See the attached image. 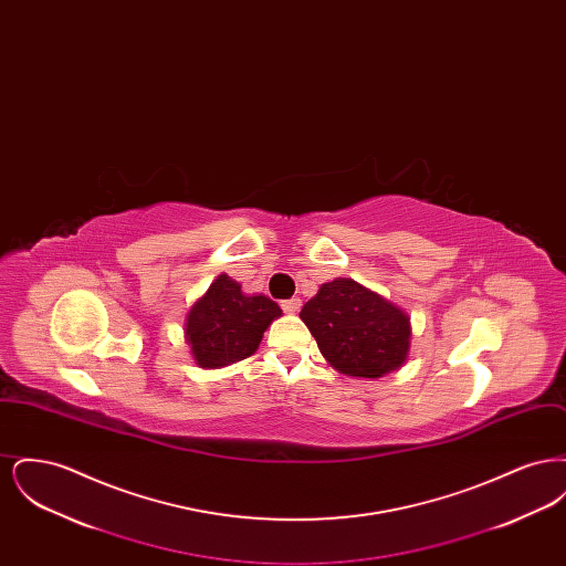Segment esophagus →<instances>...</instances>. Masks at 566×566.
I'll list each match as a JSON object with an SVG mask.
<instances>
[{
  "instance_id": "esophagus-1",
  "label": "esophagus",
  "mask_w": 566,
  "mask_h": 566,
  "mask_svg": "<svg viewBox=\"0 0 566 566\" xmlns=\"http://www.w3.org/2000/svg\"><path fill=\"white\" fill-rule=\"evenodd\" d=\"M282 310H284L286 314H296V312L301 310V298H298V296H293V298L282 301Z\"/></svg>"
}]
</instances>
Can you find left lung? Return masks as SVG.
I'll list each match as a JSON object with an SVG mask.
<instances>
[{
  "label": "left lung",
  "instance_id": "obj_1",
  "mask_svg": "<svg viewBox=\"0 0 566 566\" xmlns=\"http://www.w3.org/2000/svg\"><path fill=\"white\" fill-rule=\"evenodd\" d=\"M298 316L326 363L344 376L377 379L401 369L409 358L407 312L352 277L324 282Z\"/></svg>",
  "mask_w": 566,
  "mask_h": 566
}]
</instances>
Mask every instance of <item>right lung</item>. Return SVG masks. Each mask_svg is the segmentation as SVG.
I'll list each match as a JSON object with an SVG mask.
<instances>
[{
  "instance_id": "1",
  "label": "right lung",
  "mask_w": 566,
  "mask_h": 566,
  "mask_svg": "<svg viewBox=\"0 0 566 566\" xmlns=\"http://www.w3.org/2000/svg\"><path fill=\"white\" fill-rule=\"evenodd\" d=\"M282 316L265 295H243L242 284L220 273L185 318V339L201 369H220L259 350L263 333Z\"/></svg>"
}]
</instances>
